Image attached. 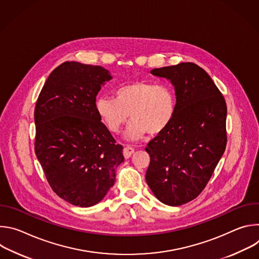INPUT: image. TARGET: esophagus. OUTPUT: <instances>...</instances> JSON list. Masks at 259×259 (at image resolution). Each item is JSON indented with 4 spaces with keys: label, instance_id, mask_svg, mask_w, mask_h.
<instances>
[{
    "label": "esophagus",
    "instance_id": "1",
    "mask_svg": "<svg viewBox=\"0 0 259 259\" xmlns=\"http://www.w3.org/2000/svg\"><path fill=\"white\" fill-rule=\"evenodd\" d=\"M134 153V149L131 146H125L123 150V155L125 157V159H128L131 157V155Z\"/></svg>",
    "mask_w": 259,
    "mask_h": 259
}]
</instances>
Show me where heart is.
Returning <instances> with one entry per match:
<instances>
[{
  "label": "heart",
  "instance_id": "obj_1",
  "mask_svg": "<svg viewBox=\"0 0 259 259\" xmlns=\"http://www.w3.org/2000/svg\"><path fill=\"white\" fill-rule=\"evenodd\" d=\"M95 106L102 122L114 133L121 130L130 115L132 122L125 138L139 140L147 132L157 135L170 126L176 114V95L170 84L135 81L121 86L116 99L98 97Z\"/></svg>",
  "mask_w": 259,
  "mask_h": 259
}]
</instances>
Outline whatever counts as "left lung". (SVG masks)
<instances>
[{
    "instance_id": "obj_1",
    "label": "left lung",
    "mask_w": 259,
    "mask_h": 259,
    "mask_svg": "<svg viewBox=\"0 0 259 259\" xmlns=\"http://www.w3.org/2000/svg\"><path fill=\"white\" fill-rule=\"evenodd\" d=\"M171 82L176 114L170 126L152 139L145 180L156 198L180 206L205 189L227 145V103L208 73L193 62L151 70Z\"/></svg>"
}]
</instances>
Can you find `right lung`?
<instances>
[{"instance_id": "add662e5", "label": "right lung", "mask_w": 259, "mask_h": 259, "mask_svg": "<svg viewBox=\"0 0 259 259\" xmlns=\"http://www.w3.org/2000/svg\"><path fill=\"white\" fill-rule=\"evenodd\" d=\"M109 80L101 66L66 61L50 73L35 103V156L53 192L71 205L99 203L124 161L123 146L95 106Z\"/></svg>"}]
</instances>
